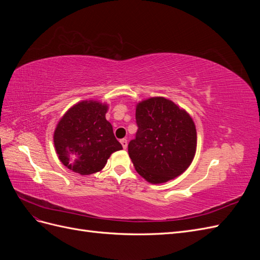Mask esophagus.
Segmentation results:
<instances>
[{"instance_id": "obj_1", "label": "esophagus", "mask_w": 260, "mask_h": 260, "mask_svg": "<svg viewBox=\"0 0 260 260\" xmlns=\"http://www.w3.org/2000/svg\"><path fill=\"white\" fill-rule=\"evenodd\" d=\"M120 143H121V145H122V147L125 149L127 148V146H128V141L125 140V139H122V140H120Z\"/></svg>"}]
</instances>
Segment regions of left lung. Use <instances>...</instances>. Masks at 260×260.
I'll list each match as a JSON object with an SVG mask.
<instances>
[{
	"mask_svg": "<svg viewBox=\"0 0 260 260\" xmlns=\"http://www.w3.org/2000/svg\"><path fill=\"white\" fill-rule=\"evenodd\" d=\"M136 138L128 144L133 166L151 183H164L190 166L196 149L195 124L185 111L165 98L137 106Z\"/></svg>",
	"mask_w": 260,
	"mask_h": 260,
	"instance_id": "1",
	"label": "left lung"
}]
</instances>
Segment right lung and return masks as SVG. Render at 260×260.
I'll return each instance as SVG.
<instances>
[{
  "label": "right lung",
  "instance_id": "right-lung-1",
  "mask_svg": "<svg viewBox=\"0 0 260 260\" xmlns=\"http://www.w3.org/2000/svg\"><path fill=\"white\" fill-rule=\"evenodd\" d=\"M107 106L94 101L78 103L61 118L54 132L59 160L80 175L104 168L112 153L122 148L105 114Z\"/></svg>",
  "mask_w": 260,
  "mask_h": 260
}]
</instances>
